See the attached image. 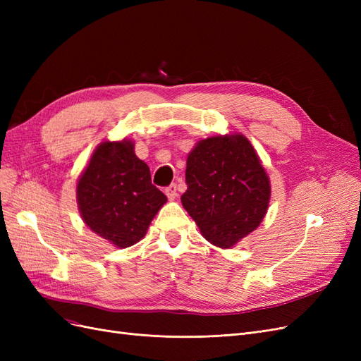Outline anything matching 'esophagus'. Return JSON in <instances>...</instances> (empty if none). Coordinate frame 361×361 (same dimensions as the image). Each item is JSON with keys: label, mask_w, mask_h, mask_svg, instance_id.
<instances>
[{"label": "esophagus", "mask_w": 361, "mask_h": 361, "mask_svg": "<svg viewBox=\"0 0 361 361\" xmlns=\"http://www.w3.org/2000/svg\"><path fill=\"white\" fill-rule=\"evenodd\" d=\"M166 194H167V197H169V200H174L178 197V187H176V183H171L170 187H167L166 188Z\"/></svg>", "instance_id": "1"}]
</instances>
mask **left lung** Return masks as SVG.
<instances>
[{
	"label": "left lung",
	"instance_id": "8db88e82",
	"mask_svg": "<svg viewBox=\"0 0 361 361\" xmlns=\"http://www.w3.org/2000/svg\"><path fill=\"white\" fill-rule=\"evenodd\" d=\"M185 182V211L206 241L220 248L256 231L268 211V174L243 134L200 140L188 155Z\"/></svg>",
	"mask_w": 361,
	"mask_h": 361
}]
</instances>
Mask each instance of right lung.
<instances>
[{
	"label": "right lung",
	"instance_id": "right-lung-1",
	"mask_svg": "<svg viewBox=\"0 0 361 361\" xmlns=\"http://www.w3.org/2000/svg\"><path fill=\"white\" fill-rule=\"evenodd\" d=\"M84 223L118 248L137 244L167 202L137 158L130 140L104 141L96 147L76 185Z\"/></svg>",
	"mask_w": 361,
	"mask_h": 361
}]
</instances>
